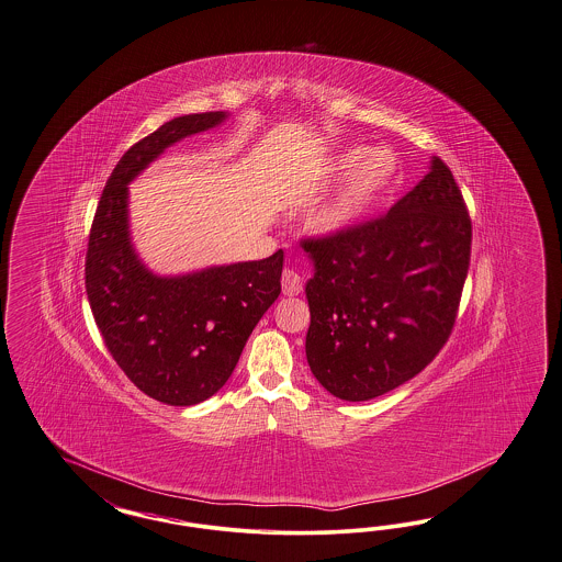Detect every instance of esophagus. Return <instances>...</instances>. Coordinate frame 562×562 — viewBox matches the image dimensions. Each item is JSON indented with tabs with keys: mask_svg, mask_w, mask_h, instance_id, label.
I'll use <instances>...</instances> for the list:
<instances>
[{
	"mask_svg": "<svg viewBox=\"0 0 562 562\" xmlns=\"http://www.w3.org/2000/svg\"><path fill=\"white\" fill-rule=\"evenodd\" d=\"M303 291V278L294 270H284L282 273V292L294 296L299 292Z\"/></svg>",
	"mask_w": 562,
	"mask_h": 562,
	"instance_id": "esophagus-1",
	"label": "esophagus"
}]
</instances>
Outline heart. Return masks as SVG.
I'll return each mask as SVG.
<instances>
[{"mask_svg":"<svg viewBox=\"0 0 562 562\" xmlns=\"http://www.w3.org/2000/svg\"><path fill=\"white\" fill-rule=\"evenodd\" d=\"M398 159L390 149L350 147L331 166V172L349 176L342 191L315 213L311 226L322 236H336L359 226L386 196L398 178Z\"/></svg>","mask_w":562,"mask_h":562,"instance_id":"obj_1","label":"heart"}]
</instances>
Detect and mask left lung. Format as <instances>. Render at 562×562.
<instances>
[{
    "label": "left lung",
    "instance_id": "1",
    "mask_svg": "<svg viewBox=\"0 0 562 562\" xmlns=\"http://www.w3.org/2000/svg\"><path fill=\"white\" fill-rule=\"evenodd\" d=\"M313 261L305 352L317 382L359 403L415 378L445 347L471 257V220L440 157L392 210L301 243Z\"/></svg>",
    "mask_w": 562,
    "mask_h": 562
}]
</instances>
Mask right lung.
<instances>
[{
  "label": "right lung",
  "mask_w": 562,
  "mask_h": 562,
  "mask_svg": "<svg viewBox=\"0 0 562 562\" xmlns=\"http://www.w3.org/2000/svg\"><path fill=\"white\" fill-rule=\"evenodd\" d=\"M226 117L178 116L135 143L108 178L89 234L85 286L103 342L140 392L172 407L207 401L228 382L280 294L282 249L261 261L157 276L131 240L128 184L168 147Z\"/></svg>",
  "instance_id": "1"
}]
</instances>
